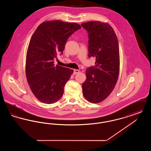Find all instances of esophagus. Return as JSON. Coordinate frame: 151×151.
Listing matches in <instances>:
<instances>
[{
	"label": "esophagus",
	"mask_w": 151,
	"mask_h": 151,
	"mask_svg": "<svg viewBox=\"0 0 151 151\" xmlns=\"http://www.w3.org/2000/svg\"><path fill=\"white\" fill-rule=\"evenodd\" d=\"M80 72V71H79V70H73V75H76V73H79Z\"/></svg>",
	"instance_id": "esophagus-1"
}]
</instances>
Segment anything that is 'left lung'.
I'll return each instance as SVG.
<instances>
[{"label": "left lung", "instance_id": "8db88e82", "mask_svg": "<svg viewBox=\"0 0 151 151\" xmlns=\"http://www.w3.org/2000/svg\"><path fill=\"white\" fill-rule=\"evenodd\" d=\"M88 33V57L96 58V65L87 68L83 93L87 100L99 103L112 92L119 71V43L113 28L100 22L81 24Z\"/></svg>", "mask_w": 151, "mask_h": 151}]
</instances>
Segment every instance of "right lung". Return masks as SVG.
I'll return each instance as SVG.
<instances>
[{
  "label": "right lung",
  "mask_w": 151,
  "mask_h": 151,
  "mask_svg": "<svg viewBox=\"0 0 151 151\" xmlns=\"http://www.w3.org/2000/svg\"><path fill=\"white\" fill-rule=\"evenodd\" d=\"M81 26L59 20L43 22L30 40L26 59V76L29 87L41 102L51 104L59 100L66 83L73 72L54 65V59L62 55L69 37Z\"/></svg>",
  "instance_id": "right-lung-1"
}]
</instances>
